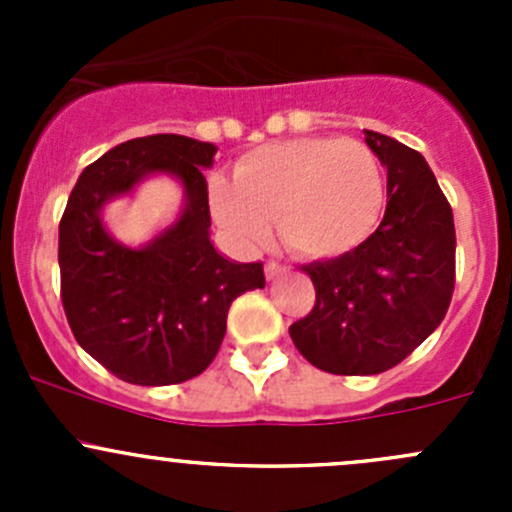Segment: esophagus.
I'll return each mask as SVG.
<instances>
[{
	"instance_id": "1",
	"label": "esophagus",
	"mask_w": 512,
	"mask_h": 512,
	"mask_svg": "<svg viewBox=\"0 0 512 512\" xmlns=\"http://www.w3.org/2000/svg\"><path fill=\"white\" fill-rule=\"evenodd\" d=\"M282 272H285V267L280 265V262H275V260H270L265 265V275H267V280H275V277H280Z\"/></svg>"
}]
</instances>
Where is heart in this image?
Here are the masks:
<instances>
[{
	"label": "heart",
	"instance_id": "b5f03b06",
	"mask_svg": "<svg viewBox=\"0 0 512 512\" xmlns=\"http://www.w3.org/2000/svg\"><path fill=\"white\" fill-rule=\"evenodd\" d=\"M384 168L354 138H299L252 151L235 168V185H210V210L240 245L270 237L275 218L289 252L329 260L359 247L384 210Z\"/></svg>",
	"mask_w": 512,
	"mask_h": 512
}]
</instances>
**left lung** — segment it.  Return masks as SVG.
I'll return each mask as SVG.
<instances>
[{
	"mask_svg": "<svg viewBox=\"0 0 512 512\" xmlns=\"http://www.w3.org/2000/svg\"><path fill=\"white\" fill-rule=\"evenodd\" d=\"M364 141L386 165V213L352 252L302 270L317 302L289 327L317 369L381 374L401 364L448 312L456 285L453 210L414 148L376 131Z\"/></svg>",
	"mask_w": 512,
	"mask_h": 512,
	"instance_id": "1",
	"label": "left lung"
}]
</instances>
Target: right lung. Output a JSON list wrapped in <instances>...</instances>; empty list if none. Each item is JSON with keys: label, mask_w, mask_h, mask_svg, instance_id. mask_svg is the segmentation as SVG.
<instances>
[{"label": "right lung", "mask_w": 512, "mask_h": 512, "mask_svg": "<svg viewBox=\"0 0 512 512\" xmlns=\"http://www.w3.org/2000/svg\"><path fill=\"white\" fill-rule=\"evenodd\" d=\"M215 153L213 143L175 133L133 138L94 160L69 195L59 223L66 319L81 349L128 384L203 374L223 344L232 299L265 287L262 262L237 265L210 242L203 170ZM153 172L181 180L184 213L148 246L126 248L107 235L100 210Z\"/></svg>", "instance_id": "add662e5"}]
</instances>
